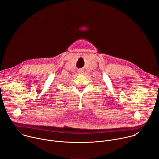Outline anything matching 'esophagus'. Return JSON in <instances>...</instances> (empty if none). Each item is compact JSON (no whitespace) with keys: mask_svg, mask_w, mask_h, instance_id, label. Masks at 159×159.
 Listing matches in <instances>:
<instances>
[{"mask_svg":"<svg viewBox=\"0 0 159 159\" xmlns=\"http://www.w3.org/2000/svg\"><path fill=\"white\" fill-rule=\"evenodd\" d=\"M78 72H79V74H82V73L84 72V71L83 70H79V71H78Z\"/></svg>","mask_w":159,"mask_h":159,"instance_id":"obj_1","label":"esophagus"}]
</instances>
